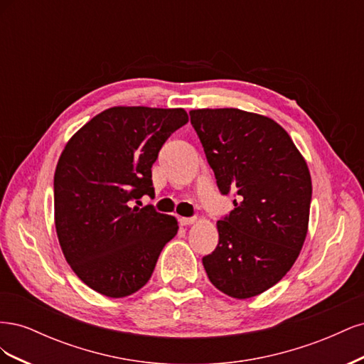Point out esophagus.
<instances>
[{"mask_svg": "<svg viewBox=\"0 0 364 364\" xmlns=\"http://www.w3.org/2000/svg\"><path fill=\"white\" fill-rule=\"evenodd\" d=\"M196 222V217H181L179 218V223L182 226H188V225H193Z\"/></svg>", "mask_w": 364, "mask_h": 364, "instance_id": "obj_1", "label": "esophagus"}]
</instances>
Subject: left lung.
<instances>
[{
    "label": "left lung",
    "mask_w": 364,
    "mask_h": 364,
    "mask_svg": "<svg viewBox=\"0 0 364 364\" xmlns=\"http://www.w3.org/2000/svg\"><path fill=\"white\" fill-rule=\"evenodd\" d=\"M217 186L234 209L217 222L218 245L202 258L214 287L247 299L279 282L306 237L311 178L278 123L240 109L190 112Z\"/></svg>",
    "instance_id": "8db88e82"
}]
</instances>
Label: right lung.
Listing matches in <instances>:
<instances>
[{
  "instance_id": "right-lung-1",
  "label": "right lung",
  "mask_w": 364,
  "mask_h": 364,
  "mask_svg": "<svg viewBox=\"0 0 364 364\" xmlns=\"http://www.w3.org/2000/svg\"><path fill=\"white\" fill-rule=\"evenodd\" d=\"M188 123L183 109L117 106L86 123L65 146L54 173L59 243L87 287L124 297L144 287L178 222L155 206L151 165L173 132Z\"/></svg>"
}]
</instances>
